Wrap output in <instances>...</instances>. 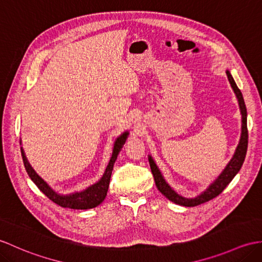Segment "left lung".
I'll list each match as a JSON object with an SVG mask.
<instances>
[{
	"instance_id": "left-lung-1",
	"label": "left lung",
	"mask_w": 262,
	"mask_h": 262,
	"mask_svg": "<svg viewBox=\"0 0 262 262\" xmlns=\"http://www.w3.org/2000/svg\"><path fill=\"white\" fill-rule=\"evenodd\" d=\"M227 76L229 81L231 83V87L233 88L234 94L236 95V98H238L239 101V106L241 109V114H242V133H241V138H240V143L236 147V150L234 153V156L232 157V160L230 161V163L227 165V167L224 168V171L221 173V175L214 181V183H212L208 190L204 191L200 196L194 198V199H186L179 195L178 193H175L171 187L168 186V184L164 181L163 176L161 172L157 168L156 164L154 161L151 160V157L149 156V165L151 173H153L154 176V181L156 187L159 188V191L163 194L164 196L167 198L169 201L172 202L183 205V206H196L199 204H202L204 202H208V201L214 199L217 196L224 188L227 187V185L230 183L234 176L236 175L240 171V168L242 166L243 162H245V157L247 154V148H248V127H247V108H246V103L245 100H243V97L240 89L236 86L232 76L230 75V72L227 70Z\"/></svg>"
}]
</instances>
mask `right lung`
Returning a JSON list of instances; mask_svg holds the SVG:
<instances>
[{"label": "right lung", "instance_id": "right-lung-1", "mask_svg": "<svg viewBox=\"0 0 262 262\" xmlns=\"http://www.w3.org/2000/svg\"><path fill=\"white\" fill-rule=\"evenodd\" d=\"M127 135H128V133H124L123 135L117 138L116 143L114 145V151H113L112 159L109 161L105 174H103L100 181L97 182L96 184L91 185L90 187L87 188V190H84L83 192H80V193H75V194H71V195H59V194L52 191L46 182L33 171V168L31 166H30V164L27 161V157L24 155V151L21 147V154H22L24 167H26V171L30 176V179L34 182V184L38 186L39 190L43 193L48 199H50L52 202L62 206V208H68V209H75V210L93 209V208H96L97 205H99L107 195L114 164H115V161L117 160V156L119 154L120 149L123 148V146L126 142Z\"/></svg>", "mask_w": 262, "mask_h": 262}]
</instances>
